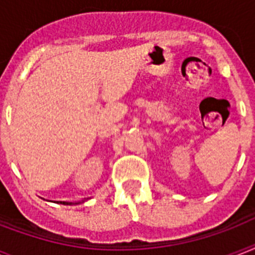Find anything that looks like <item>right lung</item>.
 Returning a JSON list of instances; mask_svg holds the SVG:
<instances>
[{
	"label": "right lung",
	"mask_w": 255,
	"mask_h": 255,
	"mask_svg": "<svg viewBox=\"0 0 255 255\" xmlns=\"http://www.w3.org/2000/svg\"><path fill=\"white\" fill-rule=\"evenodd\" d=\"M61 204H63V205H71V202H61Z\"/></svg>",
	"instance_id": "right-lung-1"
}]
</instances>
